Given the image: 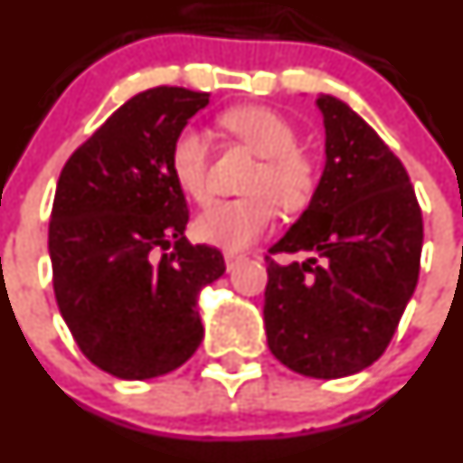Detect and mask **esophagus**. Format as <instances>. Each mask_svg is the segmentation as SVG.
<instances>
[{"mask_svg":"<svg viewBox=\"0 0 463 463\" xmlns=\"http://www.w3.org/2000/svg\"><path fill=\"white\" fill-rule=\"evenodd\" d=\"M245 260H247L245 254H233V251H227L225 254V263L230 272H233V269H236L241 263H245Z\"/></svg>","mask_w":463,"mask_h":463,"instance_id":"34e87169","label":"esophagus"}]
</instances>
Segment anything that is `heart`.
<instances>
[{
    "label": "heart",
    "mask_w": 463,
    "mask_h": 463,
    "mask_svg": "<svg viewBox=\"0 0 463 463\" xmlns=\"http://www.w3.org/2000/svg\"><path fill=\"white\" fill-rule=\"evenodd\" d=\"M221 126L260 159L245 182L250 195L216 203L195 221L194 230L203 242L238 251L272 227L277 207L286 216L306 212L317 194L319 171L313 155L297 146L299 135L290 118L274 108L236 105L221 114ZM171 171L194 203L212 200V144L203 130L189 126L175 137Z\"/></svg>",
    "instance_id": "b5f03b06"
}]
</instances>
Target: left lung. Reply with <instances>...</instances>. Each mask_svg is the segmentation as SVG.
<instances>
[{
  "label": "left lung",
  "instance_id": "left-lung-1",
  "mask_svg": "<svg viewBox=\"0 0 463 463\" xmlns=\"http://www.w3.org/2000/svg\"><path fill=\"white\" fill-rule=\"evenodd\" d=\"M326 166L313 203L269 254L265 333L279 363L310 378H345L376 363L414 292L423 216L401 159L333 96H319Z\"/></svg>",
  "mask_w": 463,
  "mask_h": 463
}]
</instances>
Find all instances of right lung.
<instances>
[{
  "instance_id": "add662e5",
  "label": "right lung",
  "mask_w": 463,
  "mask_h": 463,
  "mask_svg": "<svg viewBox=\"0 0 463 463\" xmlns=\"http://www.w3.org/2000/svg\"><path fill=\"white\" fill-rule=\"evenodd\" d=\"M207 91L153 87L121 105L62 166L49 221L53 292L91 364L123 381L182 367L204 335L198 295L225 272L191 245L171 148Z\"/></svg>"
}]
</instances>
